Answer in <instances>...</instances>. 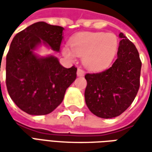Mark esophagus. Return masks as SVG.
<instances>
[{"label":"esophagus","mask_w":152,"mask_h":152,"mask_svg":"<svg viewBox=\"0 0 152 152\" xmlns=\"http://www.w3.org/2000/svg\"><path fill=\"white\" fill-rule=\"evenodd\" d=\"M77 75L78 76H84L85 75V72L82 68H78V71H77Z\"/></svg>","instance_id":"obj_1"}]
</instances>
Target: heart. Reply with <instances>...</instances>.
Masks as SVG:
<instances>
[{
  "label": "heart",
  "instance_id": "obj_1",
  "mask_svg": "<svg viewBox=\"0 0 152 152\" xmlns=\"http://www.w3.org/2000/svg\"><path fill=\"white\" fill-rule=\"evenodd\" d=\"M71 48L64 46L62 51L67 58L74 60L76 55L83 56L85 67L92 71L109 67L115 58L118 39L113 33L83 32L70 40Z\"/></svg>",
  "mask_w": 152,
  "mask_h": 152
}]
</instances>
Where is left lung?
<instances>
[{"mask_svg":"<svg viewBox=\"0 0 152 152\" xmlns=\"http://www.w3.org/2000/svg\"><path fill=\"white\" fill-rule=\"evenodd\" d=\"M118 58L112 67L85 76V103L91 113L102 118L119 116L134 102L140 88L141 61L135 45L123 33Z\"/></svg>","mask_w":152,"mask_h":152,"instance_id":"1","label":"left lung"}]
</instances>
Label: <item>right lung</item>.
I'll return each instance as SVG.
<instances>
[{
  "instance_id": "add662e5",
  "label": "right lung",
  "mask_w": 152,
  "mask_h": 152,
  "mask_svg": "<svg viewBox=\"0 0 152 152\" xmlns=\"http://www.w3.org/2000/svg\"><path fill=\"white\" fill-rule=\"evenodd\" d=\"M63 28L38 22L17 34L11 42L6 64L10 97L28 114L45 115L62 102L77 77V68L62 67L55 56H39L34 50L45 45L60 50Z\"/></svg>"
}]
</instances>
